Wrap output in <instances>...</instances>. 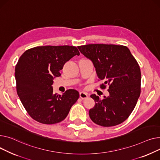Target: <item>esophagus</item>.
I'll use <instances>...</instances> for the list:
<instances>
[{"mask_svg": "<svg viewBox=\"0 0 160 160\" xmlns=\"http://www.w3.org/2000/svg\"><path fill=\"white\" fill-rule=\"evenodd\" d=\"M79 97L81 98V99H86L88 98V94L86 92H81L79 93Z\"/></svg>", "mask_w": 160, "mask_h": 160, "instance_id": "1", "label": "esophagus"}]
</instances>
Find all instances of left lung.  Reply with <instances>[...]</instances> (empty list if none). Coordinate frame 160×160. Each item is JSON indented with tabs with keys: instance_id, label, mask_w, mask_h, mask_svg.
Here are the masks:
<instances>
[{
	"instance_id": "1",
	"label": "left lung",
	"mask_w": 160,
	"mask_h": 160,
	"mask_svg": "<svg viewBox=\"0 0 160 160\" xmlns=\"http://www.w3.org/2000/svg\"><path fill=\"white\" fill-rule=\"evenodd\" d=\"M82 54L90 59L99 80L101 88L109 86V96L96 102L89 110L93 123L102 127L118 125L125 121L135 108L141 93V71L136 59L125 46L91 44L78 46Z\"/></svg>"
}]
</instances>
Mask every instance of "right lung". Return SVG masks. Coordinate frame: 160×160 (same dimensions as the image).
I'll return each mask as SVG.
<instances>
[{
	"mask_svg": "<svg viewBox=\"0 0 160 160\" xmlns=\"http://www.w3.org/2000/svg\"><path fill=\"white\" fill-rule=\"evenodd\" d=\"M76 55L80 53L76 46H44L27 50L20 57L15 70L17 92L34 120L52 125L68 116L79 92L69 89L58 95L52 85L53 79L61 76L64 64Z\"/></svg>",
	"mask_w": 160,
	"mask_h": 160,
	"instance_id": "obj_1",
	"label": "right lung"
}]
</instances>
